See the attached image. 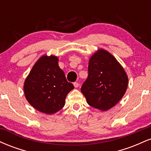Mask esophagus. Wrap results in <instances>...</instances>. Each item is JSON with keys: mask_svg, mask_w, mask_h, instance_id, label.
Returning <instances> with one entry per match:
<instances>
[{"mask_svg": "<svg viewBox=\"0 0 151 151\" xmlns=\"http://www.w3.org/2000/svg\"><path fill=\"white\" fill-rule=\"evenodd\" d=\"M74 87H78V86H79V83L78 82H77V81H75V82H74Z\"/></svg>", "mask_w": 151, "mask_h": 151, "instance_id": "1", "label": "esophagus"}]
</instances>
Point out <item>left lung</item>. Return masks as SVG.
Here are the masks:
<instances>
[{"label": "left lung", "instance_id": "obj_1", "mask_svg": "<svg viewBox=\"0 0 151 151\" xmlns=\"http://www.w3.org/2000/svg\"><path fill=\"white\" fill-rule=\"evenodd\" d=\"M127 86V75L113 55L99 50L90 58L88 77L81 87L89 105L108 110L120 101Z\"/></svg>", "mask_w": 151, "mask_h": 151}]
</instances>
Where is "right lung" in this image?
<instances>
[{
	"instance_id": "add662e5",
	"label": "right lung",
	"mask_w": 151,
	"mask_h": 151,
	"mask_svg": "<svg viewBox=\"0 0 151 151\" xmlns=\"http://www.w3.org/2000/svg\"><path fill=\"white\" fill-rule=\"evenodd\" d=\"M74 85L68 82L58 65V58L42 56L33 66L24 84L27 101L42 113L52 114L65 106Z\"/></svg>"
}]
</instances>
